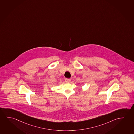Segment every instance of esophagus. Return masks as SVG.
I'll list each match as a JSON object with an SVG mask.
<instances>
[{
    "instance_id": "esophagus-1",
    "label": "esophagus",
    "mask_w": 134,
    "mask_h": 134,
    "mask_svg": "<svg viewBox=\"0 0 134 134\" xmlns=\"http://www.w3.org/2000/svg\"><path fill=\"white\" fill-rule=\"evenodd\" d=\"M65 81L66 82H70L71 81V79H65Z\"/></svg>"
}]
</instances>
